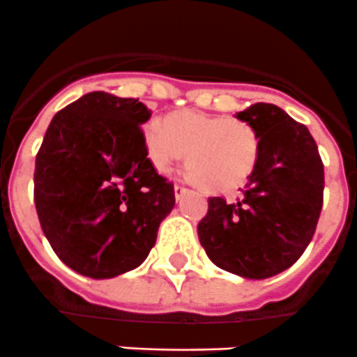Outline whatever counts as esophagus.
<instances>
[{"mask_svg":"<svg viewBox=\"0 0 357 357\" xmlns=\"http://www.w3.org/2000/svg\"><path fill=\"white\" fill-rule=\"evenodd\" d=\"M174 190H175V199H177V201H180V197H182V196H183V194H185V192H187V187L180 185V183H175Z\"/></svg>","mask_w":357,"mask_h":357,"instance_id":"obj_1","label":"esophagus"}]
</instances>
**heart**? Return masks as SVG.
<instances>
[{
	"instance_id": "heart-1",
	"label": "heart",
	"mask_w": 357,
	"mask_h": 357,
	"mask_svg": "<svg viewBox=\"0 0 357 357\" xmlns=\"http://www.w3.org/2000/svg\"><path fill=\"white\" fill-rule=\"evenodd\" d=\"M144 140L158 172L165 174L189 153L192 178L220 194L245 185L260 154V137L248 121L197 111L175 112L167 125L151 119Z\"/></svg>"
}]
</instances>
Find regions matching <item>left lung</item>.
<instances>
[{
    "label": "left lung",
    "mask_w": 357,
    "mask_h": 357,
    "mask_svg": "<svg viewBox=\"0 0 357 357\" xmlns=\"http://www.w3.org/2000/svg\"><path fill=\"white\" fill-rule=\"evenodd\" d=\"M236 118L255 126L259 161L241 199H208L197 236L217 267L266 280L294 266L312 239L323 206V161L307 126L278 105L259 102Z\"/></svg>",
    "instance_id": "1"
}]
</instances>
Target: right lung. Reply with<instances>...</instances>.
Listing matches in <instances>:
<instances>
[{
	"label": "right lung",
	"instance_id": "add662e5",
	"mask_svg": "<svg viewBox=\"0 0 357 357\" xmlns=\"http://www.w3.org/2000/svg\"><path fill=\"white\" fill-rule=\"evenodd\" d=\"M139 98L91 91L52 119L34 168L48 243L77 274L107 280L139 267L175 206L174 183L147 158Z\"/></svg>",
	"mask_w": 357,
	"mask_h": 357
}]
</instances>
